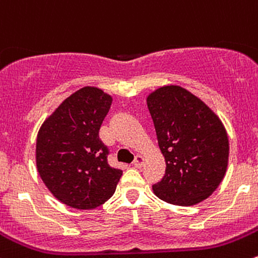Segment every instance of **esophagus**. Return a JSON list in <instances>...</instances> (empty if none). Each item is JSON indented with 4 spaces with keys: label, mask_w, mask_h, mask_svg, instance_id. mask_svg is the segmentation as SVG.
Segmentation results:
<instances>
[{
    "label": "esophagus",
    "mask_w": 258,
    "mask_h": 258,
    "mask_svg": "<svg viewBox=\"0 0 258 258\" xmlns=\"http://www.w3.org/2000/svg\"><path fill=\"white\" fill-rule=\"evenodd\" d=\"M133 164H134V167H137V168L143 167V164H144V158H143L142 155H137L134 159V162H133Z\"/></svg>",
    "instance_id": "1"
}]
</instances>
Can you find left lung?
<instances>
[{
	"label": "left lung",
	"instance_id": "1",
	"mask_svg": "<svg viewBox=\"0 0 258 258\" xmlns=\"http://www.w3.org/2000/svg\"><path fill=\"white\" fill-rule=\"evenodd\" d=\"M165 174L153 185L155 196L177 206L210 197L224 177L228 138L218 116L180 86H163L147 99Z\"/></svg>",
	"mask_w": 258,
	"mask_h": 258
}]
</instances>
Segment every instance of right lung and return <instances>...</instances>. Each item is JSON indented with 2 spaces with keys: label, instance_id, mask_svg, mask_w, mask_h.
Masks as SVG:
<instances>
[{
  "label": "right lung",
  "instance_id": "right-lung-1",
  "mask_svg": "<svg viewBox=\"0 0 258 258\" xmlns=\"http://www.w3.org/2000/svg\"><path fill=\"white\" fill-rule=\"evenodd\" d=\"M111 96L85 86L62 101L39 130L36 164L42 182L63 205L93 210L115 192L123 170L108 162L99 130Z\"/></svg>",
  "mask_w": 258,
  "mask_h": 258
}]
</instances>
